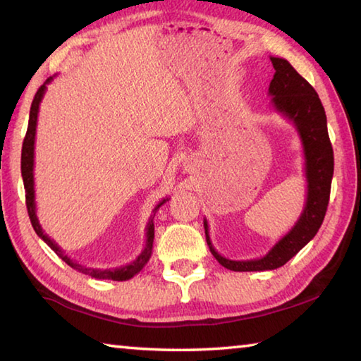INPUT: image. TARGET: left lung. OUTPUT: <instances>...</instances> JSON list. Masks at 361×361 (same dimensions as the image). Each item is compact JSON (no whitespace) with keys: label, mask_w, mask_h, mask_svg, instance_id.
Wrapping results in <instances>:
<instances>
[{"label":"left lung","mask_w":361,"mask_h":361,"mask_svg":"<svg viewBox=\"0 0 361 361\" xmlns=\"http://www.w3.org/2000/svg\"><path fill=\"white\" fill-rule=\"evenodd\" d=\"M275 75L270 81L269 96L275 111L294 124L302 142L307 178V201L300 216L288 234L256 259L235 261L221 256L214 248L209 235V224L204 219L206 240L210 253L223 267L234 271L275 270L294 257L317 234L327 212L333 178V149L327 130V116L317 92L298 73L289 61L270 56Z\"/></svg>","instance_id":"left-lung-1"}]
</instances>
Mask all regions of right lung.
Masks as SVG:
<instances>
[{
  "label": "right lung",
  "instance_id": "right-lung-1",
  "mask_svg": "<svg viewBox=\"0 0 361 361\" xmlns=\"http://www.w3.org/2000/svg\"><path fill=\"white\" fill-rule=\"evenodd\" d=\"M53 77L47 78L45 83L39 87L36 96L31 104L30 110V122H28V130H26V137L23 140V147H22V178H23V185H25V193H26V207H28V215L34 231L36 234L42 239L49 247L56 253L61 259H63L67 265H71L72 269L81 271V274L90 275L92 278H97V280H113V281H127L133 278L137 274L142 270V267L149 262L152 255V243H154V216L157 209L163 206L169 198H163L157 206L154 207L152 215L149 216V221L146 224V245L142 248L141 253L135 261L130 264L122 265V267L116 269H92V267H85L78 262L72 261L69 256L66 255V251L59 247V245L50 239L49 235L44 233L42 226H40L39 219L36 215V193H34V142H36V127H37V114H39V105L44 99V94L47 91V85L50 83Z\"/></svg>",
  "mask_w": 361,
  "mask_h": 361
}]
</instances>
